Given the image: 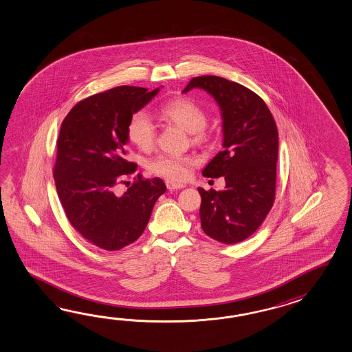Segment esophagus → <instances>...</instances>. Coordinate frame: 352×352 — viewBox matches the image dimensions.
Here are the masks:
<instances>
[{
  "instance_id": "1",
  "label": "esophagus",
  "mask_w": 352,
  "mask_h": 352,
  "mask_svg": "<svg viewBox=\"0 0 352 352\" xmlns=\"http://www.w3.org/2000/svg\"><path fill=\"white\" fill-rule=\"evenodd\" d=\"M165 184H166V188H168L169 190H178V189L186 187V186H183V184H177V183H173V182H169V180H168Z\"/></svg>"
}]
</instances>
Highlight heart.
Returning a JSON list of instances; mask_svg holds the SVG:
<instances>
[{
  "label": "heart",
  "mask_w": 352,
  "mask_h": 352,
  "mask_svg": "<svg viewBox=\"0 0 352 352\" xmlns=\"http://www.w3.org/2000/svg\"><path fill=\"white\" fill-rule=\"evenodd\" d=\"M160 113L163 118L182 126L188 133L195 135V140L204 138L202 130L207 124V113L199 104L189 98H175L162 106ZM127 138L141 150H150L155 144L157 127L145 111H138L129 120ZM195 163L193 157L178 155H162L151 160L150 170L172 182H182L189 174L190 165Z\"/></svg>",
  "instance_id": "heart-1"
}]
</instances>
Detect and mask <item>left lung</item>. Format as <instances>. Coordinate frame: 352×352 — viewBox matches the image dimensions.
<instances>
[{
  "instance_id": "left-lung-1",
  "label": "left lung",
  "mask_w": 352,
  "mask_h": 352,
  "mask_svg": "<svg viewBox=\"0 0 352 352\" xmlns=\"http://www.w3.org/2000/svg\"><path fill=\"white\" fill-rule=\"evenodd\" d=\"M199 88L217 102L223 141L204 168V177H223V190H204L199 210L204 234L219 243H236L258 230L275 197L279 136L265 102L249 88L222 77L202 76L183 89Z\"/></svg>"
}]
</instances>
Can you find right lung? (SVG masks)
Segmentation results:
<instances>
[{
  "label": "right lung",
  "instance_id": "right-lung-1",
  "mask_svg": "<svg viewBox=\"0 0 352 352\" xmlns=\"http://www.w3.org/2000/svg\"><path fill=\"white\" fill-rule=\"evenodd\" d=\"M160 88L122 86L77 103L64 118L56 141L54 179L72 226L103 250L136 241L166 187L160 178L142 179L118 195V183L136 170L127 155V124Z\"/></svg>",
  "mask_w": 352,
  "mask_h": 352
}]
</instances>
